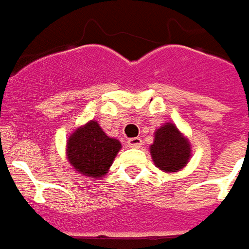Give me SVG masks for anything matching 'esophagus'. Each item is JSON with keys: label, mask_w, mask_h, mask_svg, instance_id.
Wrapping results in <instances>:
<instances>
[{"label": "esophagus", "mask_w": 249, "mask_h": 249, "mask_svg": "<svg viewBox=\"0 0 249 249\" xmlns=\"http://www.w3.org/2000/svg\"><path fill=\"white\" fill-rule=\"evenodd\" d=\"M128 147H133V149H138L142 146V139L141 138H130L127 141Z\"/></svg>", "instance_id": "obj_1"}]
</instances>
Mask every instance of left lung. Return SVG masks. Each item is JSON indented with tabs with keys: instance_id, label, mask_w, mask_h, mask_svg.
I'll return each mask as SVG.
<instances>
[{
	"instance_id": "1",
	"label": "left lung",
	"mask_w": 249,
	"mask_h": 249,
	"mask_svg": "<svg viewBox=\"0 0 249 249\" xmlns=\"http://www.w3.org/2000/svg\"><path fill=\"white\" fill-rule=\"evenodd\" d=\"M150 156L162 172H179L192 158V144L174 123L167 122L156 130L154 142L150 144Z\"/></svg>"
}]
</instances>
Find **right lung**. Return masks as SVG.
<instances>
[{
	"instance_id": "add662e5",
	"label": "right lung",
	"mask_w": 249,
	"mask_h": 249,
	"mask_svg": "<svg viewBox=\"0 0 249 249\" xmlns=\"http://www.w3.org/2000/svg\"><path fill=\"white\" fill-rule=\"evenodd\" d=\"M122 143L103 131L92 119L77 127L67 139L65 154L72 169L86 177H105L110 170Z\"/></svg>"
}]
</instances>
